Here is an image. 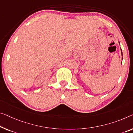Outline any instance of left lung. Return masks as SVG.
I'll return each instance as SVG.
<instances>
[{
  "label": "left lung",
  "mask_w": 133,
  "mask_h": 133,
  "mask_svg": "<svg viewBox=\"0 0 133 133\" xmlns=\"http://www.w3.org/2000/svg\"><path fill=\"white\" fill-rule=\"evenodd\" d=\"M119 44H120L119 42ZM121 55H122V49H121ZM122 59H123V57H122ZM121 64H122V62H121Z\"/></svg>",
  "instance_id": "1"
}]
</instances>
